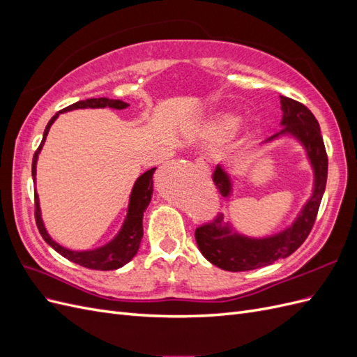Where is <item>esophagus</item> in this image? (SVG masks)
<instances>
[{"mask_svg":"<svg viewBox=\"0 0 357 357\" xmlns=\"http://www.w3.org/2000/svg\"><path fill=\"white\" fill-rule=\"evenodd\" d=\"M195 168H197L198 171H201V172H205V174H207V172L210 171V169H208V165L205 164V160H201V159H198V160H197Z\"/></svg>","mask_w":357,"mask_h":357,"instance_id":"esophagus-1","label":"esophagus"}]
</instances>
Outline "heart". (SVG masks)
<instances>
[{"label":"heart","instance_id":"heart-1","mask_svg":"<svg viewBox=\"0 0 357 357\" xmlns=\"http://www.w3.org/2000/svg\"><path fill=\"white\" fill-rule=\"evenodd\" d=\"M240 119L234 113H214L210 117L202 121L195 129V132L201 137H207L211 139H223L231 137L236 128H238Z\"/></svg>","mask_w":357,"mask_h":357}]
</instances>
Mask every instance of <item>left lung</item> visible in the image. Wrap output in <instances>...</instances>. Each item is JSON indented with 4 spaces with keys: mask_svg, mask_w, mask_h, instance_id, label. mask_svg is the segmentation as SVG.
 Instances as JSON below:
<instances>
[{
    "mask_svg": "<svg viewBox=\"0 0 357 357\" xmlns=\"http://www.w3.org/2000/svg\"><path fill=\"white\" fill-rule=\"evenodd\" d=\"M282 102V131L269 137L262 144L274 143L282 138H294L305 150L310 167L314 174L312 193L301 208L295 220L283 231L266 236H248L236 231L232 223H225L223 215L214 222L202 225L195 231L199 252L213 265L225 271H250V269L271 265L278 259L290 256L305 241L320 207L328 178V156L323 143L319 122L304 104L287 96H280ZM215 188L225 198L234 192V181L223 165L213 172Z\"/></svg>",
    "mask_w": 357,
    "mask_h": 357,
    "instance_id": "1",
    "label": "left lung"
}]
</instances>
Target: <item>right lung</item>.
Wrapping results in <instances>:
<instances>
[{"label":"right lung","instance_id":"add662e5","mask_svg":"<svg viewBox=\"0 0 357 357\" xmlns=\"http://www.w3.org/2000/svg\"><path fill=\"white\" fill-rule=\"evenodd\" d=\"M105 107H110V109H114V110H123V109H126V107H129V104L123 102L121 100L91 98V100L74 102V104L68 105L67 109H63L53 116L45 129V134H43L41 144L37 149L34 158H32V180L36 181L38 155L41 152L43 146H45L49 129L53 125V122H55L59 117V114L71 112V110H79V109H105ZM155 169L156 168L147 169L135 180L134 188L131 190V195H129V204H128V211L125 215V220L121 226V229H119V232L114 235V238L101 247L92 248V250H71V248L63 247L52 238L46 229L45 222H43L40 199H38V193L36 190V195H34L36 197V222H37V228L43 236V240H45L52 248H55V250L61 256H63L66 259H68V261L77 264L80 266L89 268V269H98V271H112V269L122 268L137 255L138 248H139V243H142L143 215H144V211L149 207L150 199H152V195H153Z\"/></svg>","mask_w":357,"mask_h":357}]
</instances>
